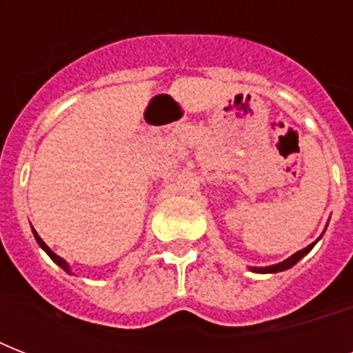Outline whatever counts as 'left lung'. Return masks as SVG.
<instances>
[{
  "mask_svg": "<svg viewBox=\"0 0 353 353\" xmlns=\"http://www.w3.org/2000/svg\"><path fill=\"white\" fill-rule=\"evenodd\" d=\"M315 243H317V241H313L312 245L304 247L302 251L295 252L293 256H290V258H288V260H284V262L276 263V265H269V268H252V271H254V273H276V271H284V269L293 268V265H295V263L299 262V260H301L302 256H304V254H307V252L312 251Z\"/></svg>",
  "mask_w": 353,
  "mask_h": 353,
  "instance_id": "obj_1",
  "label": "left lung"
}]
</instances>
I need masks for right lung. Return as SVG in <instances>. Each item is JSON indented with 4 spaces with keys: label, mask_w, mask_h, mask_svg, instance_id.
Wrapping results in <instances>:
<instances>
[{
    "label": "right lung",
    "mask_w": 353,
    "mask_h": 353,
    "mask_svg": "<svg viewBox=\"0 0 353 353\" xmlns=\"http://www.w3.org/2000/svg\"><path fill=\"white\" fill-rule=\"evenodd\" d=\"M32 232H34V238H36V241H38V245H40L41 249H43V251H46L47 254H49V256H51V260H52V262H57L58 265H60V268L63 269V271H68V273H71V271H69V265H68V262H65V260H63V258H60V256H58V254H54V252H52L51 249H49V247L46 245V241L41 240L40 236L36 234V231H34V229H32Z\"/></svg>",
    "instance_id": "obj_1"
}]
</instances>
